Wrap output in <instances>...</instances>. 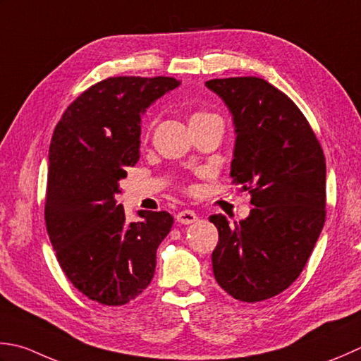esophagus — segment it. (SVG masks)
I'll list each match as a JSON object with an SVG mask.
<instances>
[{
    "label": "esophagus",
    "instance_id": "1",
    "mask_svg": "<svg viewBox=\"0 0 361 361\" xmlns=\"http://www.w3.org/2000/svg\"><path fill=\"white\" fill-rule=\"evenodd\" d=\"M195 221H199V216H197L194 211H190V209L180 211V213L176 214V222H180V224L189 225V224H194Z\"/></svg>",
    "mask_w": 361,
    "mask_h": 361
}]
</instances>
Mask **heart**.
Instances as JSON below:
<instances>
[{
	"label": "heart",
	"mask_w": 361,
	"mask_h": 361,
	"mask_svg": "<svg viewBox=\"0 0 361 361\" xmlns=\"http://www.w3.org/2000/svg\"><path fill=\"white\" fill-rule=\"evenodd\" d=\"M209 117H214L213 114H209V112H195V114L190 116L189 118V125H194V123H199L203 122V120H207Z\"/></svg>",
	"instance_id": "obj_1"
}]
</instances>
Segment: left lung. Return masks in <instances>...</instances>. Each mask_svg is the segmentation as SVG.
I'll use <instances>...</instances> for the list:
<instances>
[{"label": "left lung", "instance_id": "1", "mask_svg": "<svg viewBox=\"0 0 361 361\" xmlns=\"http://www.w3.org/2000/svg\"><path fill=\"white\" fill-rule=\"evenodd\" d=\"M227 104L236 140L230 176L249 190V217L209 216L219 243L216 281L231 298L261 302L299 277L326 222V158L294 102L261 78L204 82Z\"/></svg>", "mask_w": 361, "mask_h": 361}]
</instances>
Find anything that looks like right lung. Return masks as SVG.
<instances>
[{
    "label": "right lung",
    "instance_id": "1",
    "mask_svg": "<svg viewBox=\"0 0 361 361\" xmlns=\"http://www.w3.org/2000/svg\"><path fill=\"white\" fill-rule=\"evenodd\" d=\"M180 86L169 76H116L76 98L56 125L48 154L45 222L59 264L98 303L125 305L150 285L157 250L172 228L167 211L126 222L114 195L139 161L140 117Z\"/></svg>",
    "mask_w": 361,
    "mask_h": 361
}]
</instances>
